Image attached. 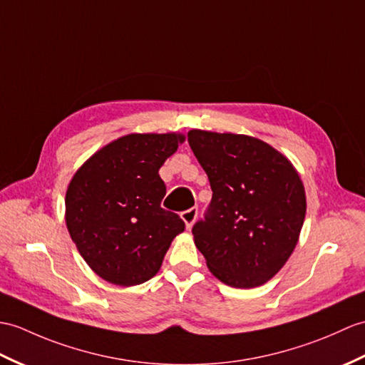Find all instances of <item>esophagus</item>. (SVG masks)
<instances>
[{
    "mask_svg": "<svg viewBox=\"0 0 365 365\" xmlns=\"http://www.w3.org/2000/svg\"><path fill=\"white\" fill-rule=\"evenodd\" d=\"M197 207H192V208H190V210H186V211H183V213L180 215L182 216V219H183V222H185V225H186V228H190L192 227V224H194V221H196V217H197Z\"/></svg>",
    "mask_w": 365,
    "mask_h": 365,
    "instance_id": "obj_1",
    "label": "esophagus"
}]
</instances>
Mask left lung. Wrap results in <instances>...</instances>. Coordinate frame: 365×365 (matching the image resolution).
I'll list each match as a JSON object with an SVG mask.
<instances>
[{"label": "left lung", "mask_w": 365, "mask_h": 365, "mask_svg": "<svg viewBox=\"0 0 365 365\" xmlns=\"http://www.w3.org/2000/svg\"><path fill=\"white\" fill-rule=\"evenodd\" d=\"M213 197L192 225L194 241L216 278L233 287L264 284L284 266L307 213L300 177L264 141L190 130Z\"/></svg>", "instance_id": "1"}]
</instances>
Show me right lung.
I'll use <instances>...</instances> for the list:
<instances>
[{
	"label": "right lung",
	"mask_w": 365,
	"mask_h": 365,
	"mask_svg": "<svg viewBox=\"0 0 365 365\" xmlns=\"http://www.w3.org/2000/svg\"><path fill=\"white\" fill-rule=\"evenodd\" d=\"M183 141L175 133H132L107 144L68 186L66 227L82 258L106 282L135 286L162 266L185 230L162 208L166 185L158 169Z\"/></svg>",
	"instance_id": "1"
}]
</instances>
